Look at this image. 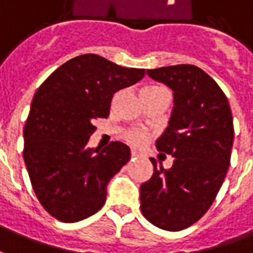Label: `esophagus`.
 Listing matches in <instances>:
<instances>
[{"mask_svg": "<svg viewBox=\"0 0 253 253\" xmlns=\"http://www.w3.org/2000/svg\"><path fill=\"white\" fill-rule=\"evenodd\" d=\"M141 156H142V155H141L139 152L134 151V149H132V151H131V157H132V159H138V157H141Z\"/></svg>", "mask_w": 253, "mask_h": 253, "instance_id": "34e87169", "label": "esophagus"}]
</instances>
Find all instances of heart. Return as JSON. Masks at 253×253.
<instances>
[{
  "label": "heart",
  "mask_w": 253,
  "mask_h": 253,
  "mask_svg": "<svg viewBox=\"0 0 253 253\" xmlns=\"http://www.w3.org/2000/svg\"><path fill=\"white\" fill-rule=\"evenodd\" d=\"M149 89H152V87H149ZM148 138H149L148 132L138 130V128H131V130H127L125 132V139L132 146H142L148 141Z\"/></svg>",
  "instance_id": "obj_1"
}]
</instances>
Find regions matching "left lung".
I'll return each instance as SVG.
<instances>
[{
    "label": "left lung",
    "instance_id": "1",
    "mask_svg": "<svg viewBox=\"0 0 253 253\" xmlns=\"http://www.w3.org/2000/svg\"><path fill=\"white\" fill-rule=\"evenodd\" d=\"M174 91L169 127L157 151L174 157L172 167H157L139 189L141 212L152 225L178 231L196 223L212 206L230 166L234 128L225 93L208 74L190 64L148 70Z\"/></svg>",
    "mask_w": 253,
    "mask_h": 253
}]
</instances>
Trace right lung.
<instances>
[{
    "label": "right lung",
    "mask_w": 253,
    "mask_h": 253,
    "mask_svg": "<svg viewBox=\"0 0 253 253\" xmlns=\"http://www.w3.org/2000/svg\"><path fill=\"white\" fill-rule=\"evenodd\" d=\"M145 74L89 53L60 65L37 90L23 130V157L35 196L53 218L72 223L101 210L107 185L130 160V148L119 141L87 148L93 122L107 118L115 93Z\"/></svg>",
    "instance_id": "obj_1"
}]
</instances>
